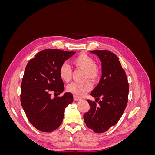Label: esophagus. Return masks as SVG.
<instances>
[{
	"label": "esophagus",
	"mask_w": 155,
	"mask_h": 155,
	"mask_svg": "<svg viewBox=\"0 0 155 155\" xmlns=\"http://www.w3.org/2000/svg\"><path fill=\"white\" fill-rule=\"evenodd\" d=\"M74 101H79V100H81V97H79L78 96H74Z\"/></svg>",
	"instance_id": "obj_1"
}]
</instances>
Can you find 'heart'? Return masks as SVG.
I'll use <instances>...</instances> for the list:
<instances>
[{
	"label": "heart",
	"mask_w": 155,
	"mask_h": 155,
	"mask_svg": "<svg viewBox=\"0 0 155 155\" xmlns=\"http://www.w3.org/2000/svg\"><path fill=\"white\" fill-rule=\"evenodd\" d=\"M72 64L77 68L82 69L85 71L83 79L81 83L73 82L67 87V91L77 96H83L92 88V84L89 80L96 81L100 77V70L96 64V62L90 55L81 54L72 61ZM60 78L64 82H69L72 78V70L66 63H63L59 70Z\"/></svg>",
	"instance_id": "obj_1"
}]
</instances>
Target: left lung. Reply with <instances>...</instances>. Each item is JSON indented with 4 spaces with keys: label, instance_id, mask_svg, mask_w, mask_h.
<instances>
[{
    "label": "left lung",
    "instance_id": "obj_1",
    "mask_svg": "<svg viewBox=\"0 0 155 155\" xmlns=\"http://www.w3.org/2000/svg\"><path fill=\"white\" fill-rule=\"evenodd\" d=\"M101 62L102 75L90 94L99 101L87 100L90 110L83 115L88 128L96 133H104L115 125L122 116L128 101L129 83L118 58L108 50H93Z\"/></svg>",
    "mask_w": 155,
    "mask_h": 155
}]
</instances>
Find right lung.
Returning <instances> with one entry per match:
<instances>
[{
  "mask_svg": "<svg viewBox=\"0 0 155 155\" xmlns=\"http://www.w3.org/2000/svg\"><path fill=\"white\" fill-rule=\"evenodd\" d=\"M75 51L58 49L41 51L28 63L21 83V105L33 126L42 132L49 133L61 124L66 107L73 102L71 93L50 97L51 93L60 94L64 83L59 70Z\"/></svg>",
  "mask_w": 155,
  "mask_h": 155,
  "instance_id": "obj_1",
  "label": "right lung"
}]
</instances>
